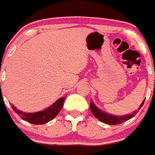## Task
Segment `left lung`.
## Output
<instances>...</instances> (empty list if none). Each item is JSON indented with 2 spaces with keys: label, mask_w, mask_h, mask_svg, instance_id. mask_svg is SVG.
<instances>
[{
  "label": "left lung",
  "mask_w": 155,
  "mask_h": 155,
  "mask_svg": "<svg viewBox=\"0 0 155 155\" xmlns=\"http://www.w3.org/2000/svg\"><path fill=\"white\" fill-rule=\"evenodd\" d=\"M144 102H145V100L143 102V104H141L139 108L143 107ZM90 108L91 112L95 115V118H97L99 121L103 122V123H106V124H108V125H118V124H121V123L127 121V120L130 119L131 118H133L137 114V112H139V110H136V111L132 113L131 114H127V115H125V116H115V115H112V114H107V113L102 111L101 110H99V108L95 106L92 102H91Z\"/></svg>",
  "instance_id": "left-lung-1"
}]
</instances>
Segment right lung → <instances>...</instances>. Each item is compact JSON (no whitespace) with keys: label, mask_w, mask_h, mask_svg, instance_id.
I'll return each instance as SVG.
<instances>
[{"label":"right lung","mask_w":155,"mask_h":155,"mask_svg":"<svg viewBox=\"0 0 155 155\" xmlns=\"http://www.w3.org/2000/svg\"><path fill=\"white\" fill-rule=\"evenodd\" d=\"M65 99H66V96L60 98L55 104H52V106L49 107L47 109L39 111V112L25 113L17 110L14 106H12V108L15 112L18 114L19 116L25 121L32 123V124L41 125V124H45L48 122L51 121L54 118H56L58 113L62 109Z\"/></svg>","instance_id":"right-lung-1"}]
</instances>
